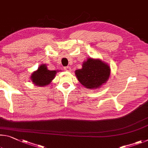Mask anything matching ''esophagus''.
<instances>
[{
    "label": "esophagus",
    "mask_w": 148,
    "mask_h": 148,
    "mask_svg": "<svg viewBox=\"0 0 148 148\" xmlns=\"http://www.w3.org/2000/svg\"><path fill=\"white\" fill-rule=\"evenodd\" d=\"M64 70H66V71H68V72H70V71H71V68H70V66L64 67Z\"/></svg>",
    "instance_id": "34e87169"
}]
</instances>
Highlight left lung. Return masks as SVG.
<instances>
[{
    "instance_id": "8db88e82",
    "label": "left lung",
    "mask_w": 148,
    "mask_h": 148,
    "mask_svg": "<svg viewBox=\"0 0 148 148\" xmlns=\"http://www.w3.org/2000/svg\"><path fill=\"white\" fill-rule=\"evenodd\" d=\"M111 68L107 63L98 58H88L82 68L75 71L76 78L87 89H99L109 78Z\"/></svg>"
}]
</instances>
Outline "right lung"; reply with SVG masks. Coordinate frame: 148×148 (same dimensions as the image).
<instances>
[{
	"mask_svg": "<svg viewBox=\"0 0 148 148\" xmlns=\"http://www.w3.org/2000/svg\"><path fill=\"white\" fill-rule=\"evenodd\" d=\"M58 72L59 71L49 70L45 64H42L32 74L30 79L35 85L39 87L46 86L52 82Z\"/></svg>",
	"mask_w": 148,
	"mask_h": 148,
	"instance_id": "obj_1",
	"label": "right lung"
}]
</instances>
